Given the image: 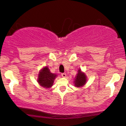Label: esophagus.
<instances>
[{
	"mask_svg": "<svg viewBox=\"0 0 126 126\" xmlns=\"http://www.w3.org/2000/svg\"><path fill=\"white\" fill-rule=\"evenodd\" d=\"M61 76L65 78V77H66V74H65V73H62V74H61Z\"/></svg>",
	"mask_w": 126,
	"mask_h": 126,
	"instance_id": "esophagus-1",
	"label": "esophagus"
}]
</instances>
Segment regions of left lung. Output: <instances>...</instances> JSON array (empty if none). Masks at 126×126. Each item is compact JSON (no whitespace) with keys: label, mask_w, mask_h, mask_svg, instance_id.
<instances>
[{"label":"left lung","mask_w":126,"mask_h":126,"mask_svg":"<svg viewBox=\"0 0 126 126\" xmlns=\"http://www.w3.org/2000/svg\"><path fill=\"white\" fill-rule=\"evenodd\" d=\"M74 86L77 87H81L85 86L87 82V77L85 73L82 72L81 69H79L77 74L74 78Z\"/></svg>","instance_id":"obj_1"}]
</instances>
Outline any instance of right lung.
Returning a JSON list of instances; mask_svg holds the SVG:
<instances>
[{"mask_svg":"<svg viewBox=\"0 0 126 126\" xmlns=\"http://www.w3.org/2000/svg\"><path fill=\"white\" fill-rule=\"evenodd\" d=\"M57 77V74L51 73L49 67L45 66L40 70L37 81L41 87L47 89L50 88L53 85L54 79Z\"/></svg>","mask_w":126,"mask_h":126,"instance_id":"right-lung-1","label":"right lung"}]
</instances>
